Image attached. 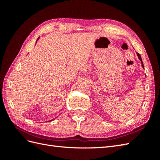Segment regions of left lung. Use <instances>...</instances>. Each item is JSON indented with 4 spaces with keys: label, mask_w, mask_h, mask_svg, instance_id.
Returning a JSON list of instances; mask_svg holds the SVG:
<instances>
[{
    "label": "left lung",
    "mask_w": 160,
    "mask_h": 160,
    "mask_svg": "<svg viewBox=\"0 0 160 160\" xmlns=\"http://www.w3.org/2000/svg\"><path fill=\"white\" fill-rule=\"evenodd\" d=\"M137 53V56H138V58L140 59V60L141 61V62H142V67H143V68H144V64H143V62H142V60L141 56L140 55V53Z\"/></svg>",
    "instance_id": "obj_1"
}]
</instances>
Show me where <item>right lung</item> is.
<instances>
[{"label": "right lung", "mask_w": 160, "mask_h": 160, "mask_svg": "<svg viewBox=\"0 0 160 160\" xmlns=\"http://www.w3.org/2000/svg\"><path fill=\"white\" fill-rule=\"evenodd\" d=\"M38 39H39V38H38V39H37V40H36V42H37V41H38ZM51 121H52V120H50V122H51Z\"/></svg>", "instance_id": "add662e5"}]
</instances>
